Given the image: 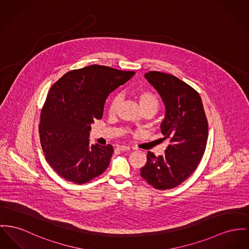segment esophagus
I'll return each mask as SVG.
<instances>
[{"label": "esophagus", "mask_w": 249, "mask_h": 249, "mask_svg": "<svg viewBox=\"0 0 249 249\" xmlns=\"http://www.w3.org/2000/svg\"><path fill=\"white\" fill-rule=\"evenodd\" d=\"M117 148L120 150V151H129L130 150V147L124 146V145H119Z\"/></svg>", "instance_id": "esophagus-1"}]
</instances>
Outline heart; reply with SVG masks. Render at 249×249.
I'll use <instances>...</instances> for the list:
<instances>
[{"label":"heart","mask_w":249,"mask_h":249,"mask_svg":"<svg viewBox=\"0 0 249 249\" xmlns=\"http://www.w3.org/2000/svg\"><path fill=\"white\" fill-rule=\"evenodd\" d=\"M136 97L139 101V104L142 111L149 110L155 113L158 110L160 106V100L157 96V94H155L153 91L146 90V89H140L136 92ZM119 102H120V98L118 96H115L111 99L109 103V108H108L110 113H114L116 111Z\"/></svg>","instance_id":"b5f03b06"}]
</instances>
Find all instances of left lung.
<instances>
[{
	"mask_svg": "<svg viewBox=\"0 0 249 249\" xmlns=\"http://www.w3.org/2000/svg\"><path fill=\"white\" fill-rule=\"evenodd\" d=\"M144 77L165 105L160 129L169 144L163 156L148 152L141 177L157 190H168L178 186L196 169L206 149L208 121L201 97L191 86L160 71L146 72Z\"/></svg>",
	"mask_w": 249,
	"mask_h": 249,
	"instance_id": "1",
	"label": "left lung"
}]
</instances>
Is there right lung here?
Returning <instances> with one entry per match:
<instances>
[{"instance_id":"1","label":"right lung","mask_w":249,"mask_h":249,"mask_svg":"<svg viewBox=\"0 0 249 249\" xmlns=\"http://www.w3.org/2000/svg\"><path fill=\"white\" fill-rule=\"evenodd\" d=\"M134 74L91 65L71 71L53 85L41 111L39 136L46 160L58 176L84 184L107 170L113 147L90 144L91 124L103 117L107 96Z\"/></svg>"}]
</instances>
